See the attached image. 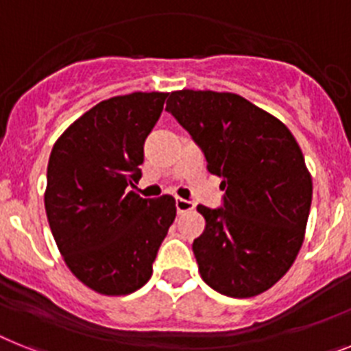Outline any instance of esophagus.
Returning a JSON list of instances; mask_svg holds the SVG:
<instances>
[{"label":"esophagus","instance_id":"34e87169","mask_svg":"<svg viewBox=\"0 0 351 351\" xmlns=\"http://www.w3.org/2000/svg\"><path fill=\"white\" fill-rule=\"evenodd\" d=\"M175 205H176V210H178V214H185V212H191V210H194V203L187 202V199L176 198Z\"/></svg>","mask_w":351,"mask_h":351}]
</instances>
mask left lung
I'll use <instances>...</instances> for the list:
<instances>
[{
	"label": "left lung",
	"mask_w": 351,
	"mask_h": 351,
	"mask_svg": "<svg viewBox=\"0 0 351 351\" xmlns=\"http://www.w3.org/2000/svg\"><path fill=\"white\" fill-rule=\"evenodd\" d=\"M166 110L223 178L225 208L198 205L205 232L193 252L205 284L230 298L271 289L296 261L307 228L312 176L289 128L239 94L175 90Z\"/></svg>",
	"instance_id": "8db88e82"
}]
</instances>
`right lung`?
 <instances>
[{"mask_svg":"<svg viewBox=\"0 0 351 351\" xmlns=\"http://www.w3.org/2000/svg\"><path fill=\"white\" fill-rule=\"evenodd\" d=\"M167 93H134L98 103L53 144L44 207L58 252L89 289L125 296L141 289L176 216L175 198L144 199V141Z\"/></svg>","mask_w":351,"mask_h":351,"instance_id":"obj_1","label":"right lung"}]
</instances>
